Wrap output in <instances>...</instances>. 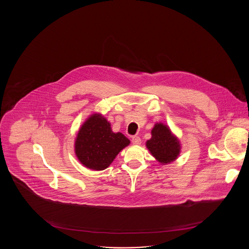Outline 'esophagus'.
I'll return each mask as SVG.
<instances>
[{"label": "esophagus", "instance_id": "34e87169", "mask_svg": "<svg viewBox=\"0 0 249 249\" xmlns=\"http://www.w3.org/2000/svg\"><path fill=\"white\" fill-rule=\"evenodd\" d=\"M131 142H132L133 144L138 145V144H140V143H141V138H140L139 136H133V137H132V139H131Z\"/></svg>", "mask_w": 249, "mask_h": 249}]
</instances>
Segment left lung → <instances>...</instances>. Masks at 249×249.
Masks as SVG:
<instances>
[{
	"mask_svg": "<svg viewBox=\"0 0 249 249\" xmlns=\"http://www.w3.org/2000/svg\"><path fill=\"white\" fill-rule=\"evenodd\" d=\"M151 133V139L146 141L151 154L162 164L175 160L180 152V144L169 128L162 123H157Z\"/></svg>",
	"mask_w": 249,
	"mask_h": 249,
	"instance_id": "left-lung-1",
	"label": "left lung"
}]
</instances>
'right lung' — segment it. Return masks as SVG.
<instances>
[{
  "label": "right lung",
  "instance_id": "add662e5",
  "mask_svg": "<svg viewBox=\"0 0 249 249\" xmlns=\"http://www.w3.org/2000/svg\"><path fill=\"white\" fill-rule=\"evenodd\" d=\"M130 140L121 132H113L110 123L94 114L84 123L75 140V154L83 165L102 171L112 163Z\"/></svg>",
  "mask_w": 249,
  "mask_h": 249
}]
</instances>
